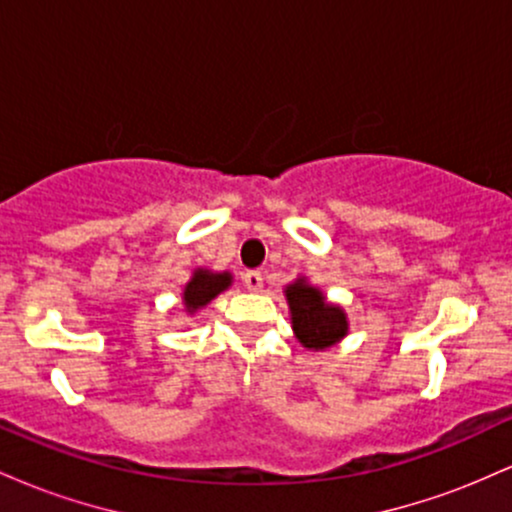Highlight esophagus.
Segmentation results:
<instances>
[{
    "label": "esophagus",
    "instance_id": "esophagus-1",
    "mask_svg": "<svg viewBox=\"0 0 512 512\" xmlns=\"http://www.w3.org/2000/svg\"><path fill=\"white\" fill-rule=\"evenodd\" d=\"M243 281H245V289L248 291H262V272H257V269H248V272L243 274Z\"/></svg>",
    "mask_w": 512,
    "mask_h": 512
}]
</instances>
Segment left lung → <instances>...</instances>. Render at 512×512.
<instances>
[{
  "mask_svg": "<svg viewBox=\"0 0 512 512\" xmlns=\"http://www.w3.org/2000/svg\"><path fill=\"white\" fill-rule=\"evenodd\" d=\"M291 305L293 332L308 349H325L346 334V317L337 305L325 303L320 291L305 281H296L286 289Z\"/></svg>",
  "mask_w": 512,
  "mask_h": 512,
  "instance_id": "1",
  "label": "left lung"
}]
</instances>
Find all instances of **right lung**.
<instances>
[{
	"label": "right lung",
	"mask_w": 512,
	"mask_h": 512,
	"mask_svg": "<svg viewBox=\"0 0 512 512\" xmlns=\"http://www.w3.org/2000/svg\"><path fill=\"white\" fill-rule=\"evenodd\" d=\"M228 284H231V274L228 272L211 274V272H204V269H197L190 284L185 286V293H182L187 313H195L197 308L207 305L211 298L219 296Z\"/></svg>",
	"instance_id": "right-lung-1"
}]
</instances>
